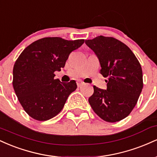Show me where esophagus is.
Returning a JSON list of instances; mask_svg holds the SVG:
<instances>
[{
    "instance_id": "esophagus-1",
    "label": "esophagus",
    "mask_w": 157,
    "mask_h": 157,
    "mask_svg": "<svg viewBox=\"0 0 157 157\" xmlns=\"http://www.w3.org/2000/svg\"><path fill=\"white\" fill-rule=\"evenodd\" d=\"M82 85H84V82H77V86H78V87H80V86H82Z\"/></svg>"
}]
</instances>
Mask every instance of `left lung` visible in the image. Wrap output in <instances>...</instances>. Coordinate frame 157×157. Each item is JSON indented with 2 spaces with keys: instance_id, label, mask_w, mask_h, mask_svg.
Returning a JSON list of instances; mask_svg holds the SVG:
<instances>
[{
  "instance_id": "8db88e82",
  "label": "left lung",
  "mask_w": 157,
  "mask_h": 157,
  "mask_svg": "<svg viewBox=\"0 0 157 157\" xmlns=\"http://www.w3.org/2000/svg\"><path fill=\"white\" fill-rule=\"evenodd\" d=\"M101 66L107 82L105 90L94 86L89 104L100 118L109 122L123 120L130 114L143 87L142 71L132 51L121 41L98 36L86 40Z\"/></svg>"
}]
</instances>
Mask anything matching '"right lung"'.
I'll use <instances>...</instances> for the list:
<instances>
[{"mask_svg": "<svg viewBox=\"0 0 157 157\" xmlns=\"http://www.w3.org/2000/svg\"><path fill=\"white\" fill-rule=\"evenodd\" d=\"M83 43V39L45 37L20 55L14 65L12 84L20 103L31 117L46 121L60 112L77 86L75 80L63 82L55 79L54 72L61 71L70 53Z\"/></svg>", "mask_w": 157, "mask_h": 157, "instance_id": "add662e5", "label": "right lung"}]
</instances>
